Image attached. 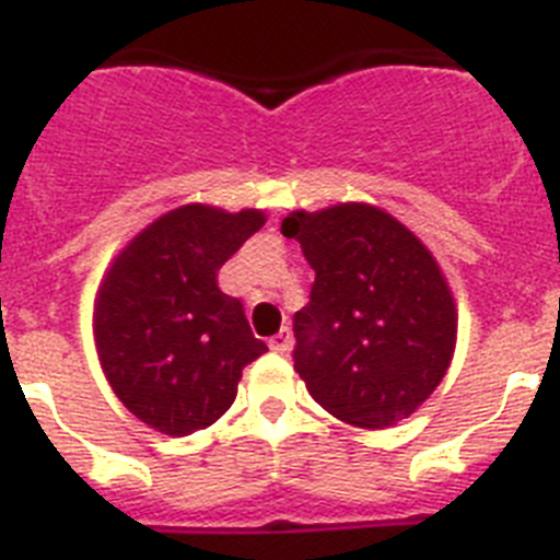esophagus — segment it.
<instances>
[{
	"label": "esophagus",
	"instance_id": "34e87169",
	"mask_svg": "<svg viewBox=\"0 0 560 560\" xmlns=\"http://www.w3.org/2000/svg\"><path fill=\"white\" fill-rule=\"evenodd\" d=\"M269 348L275 350V353H289V350H291V334H289V330H280V334L271 336Z\"/></svg>",
	"mask_w": 560,
	"mask_h": 560
}]
</instances>
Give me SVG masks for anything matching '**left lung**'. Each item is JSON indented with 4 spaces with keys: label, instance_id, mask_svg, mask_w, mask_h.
<instances>
[{
    "label": "left lung",
    "instance_id": "1",
    "mask_svg": "<svg viewBox=\"0 0 560 560\" xmlns=\"http://www.w3.org/2000/svg\"><path fill=\"white\" fill-rule=\"evenodd\" d=\"M316 271L294 314V370L334 418L387 429L434 393L454 355L457 308L432 252L370 205L296 210L280 226Z\"/></svg>",
    "mask_w": 560,
    "mask_h": 560
}]
</instances>
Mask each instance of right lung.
Wrapping results in <instances>:
<instances>
[{
    "label": "right lung",
    "instance_id": "obj_1",
    "mask_svg": "<svg viewBox=\"0 0 560 560\" xmlns=\"http://www.w3.org/2000/svg\"><path fill=\"white\" fill-rule=\"evenodd\" d=\"M266 224L260 210L185 205L114 257L95 300L103 373L131 415L171 438L212 427L264 355L219 269Z\"/></svg>",
    "mask_w": 560,
    "mask_h": 560
}]
</instances>
